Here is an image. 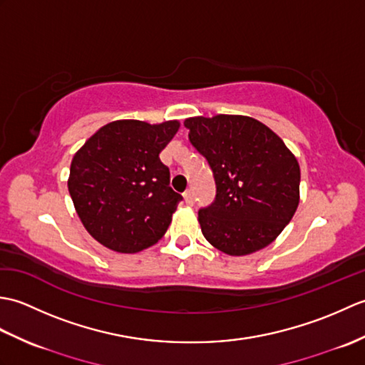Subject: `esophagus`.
Wrapping results in <instances>:
<instances>
[{
    "label": "esophagus",
    "mask_w": 365,
    "mask_h": 365,
    "mask_svg": "<svg viewBox=\"0 0 365 365\" xmlns=\"http://www.w3.org/2000/svg\"><path fill=\"white\" fill-rule=\"evenodd\" d=\"M183 197H185V202H187L188 205H192L195 204V195H192L191 190H187L183 192Z\"/></svg>",
    "instance_id": "34e87169"
}]
</instances>
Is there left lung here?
<instances>
[{
    "mask_svg": "<svg viewBox=\"0 0 365 365\" xmlns=\"http://www.w3.org/2000/svg\"><path fill=\"white\" fill-rule=\"evenodd\" d=\"M185 127L216 185L215 200L197 218L207 242L229 255L274 242L299 204V165L282 139L247 115H199Z\"/></svg>",
    "mask_w": 365,
    "mask_h": 365,
    "instance_id": "left-lung-1",
    "label": "left lung"
}]
</instances>
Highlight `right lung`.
I'll return each mask as SVG.
<instances>
[{"instance_id":"1","label":"right lung","mask_w":365,"mask_h":365,"mask_svg":"<svg viewBox=\"0 0 365 365\" xmlns=\"http://www.w3.org/2000/svg\"><path fill=\"white\" fill-rule=\"evenodd\" d=\"M180 123L115 120L75 153L68 192L83 226L113 251L133 254L166 234L183 199L169 187L160 152Z\"/></svg>"}]
</instances>
